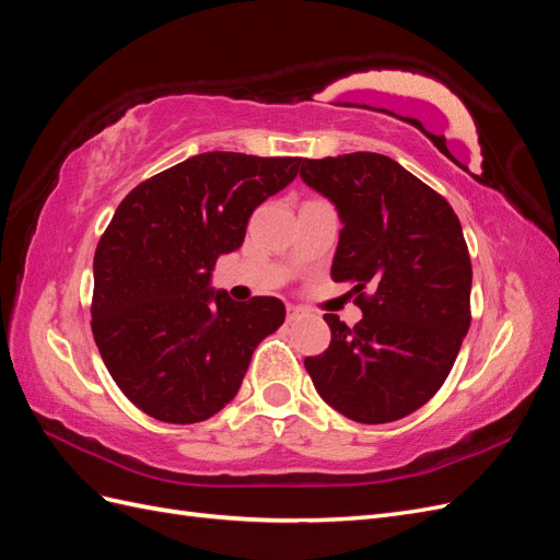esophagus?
<instances>
[{
	"mask_svg": "<svg viewBox=\"0 0 560 560\" xmlns=\"http://www.w3.org/2000/svg\"><path fill=\"white\" fill-rule=\"evenodd\" d=\"M303 317V308L299 306H287V322H296Z\"/></svg>",
	"mask_w": 560,
	"mask_h": 560,
	"instance_id": "esophagus-1",
	"label": "esophagus"
}]
</instances>
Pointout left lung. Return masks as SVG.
<instances>
[{"mask_svg":"<svg viewBox=\"0 0 560 560\" xmlns=\"http://www.w3.org/2000/svg\"><path fill=\"white\" fill-rule=\"evenodd\" d=\"M301 179L334 202L343 229L331 280L354 282L362 308L354 327L327 313L331 343L303 364L338 413L364 425L399 420L444 385L469 329L460 219L428 184L371 151L303 159Z\"/></svg>","mask_w":560,"mask_h":560,"instance_id":"1","label":"left lung"}]
</instances>
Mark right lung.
<instances>
[{
	"label": "right lung",
	"instance_id": "1",
	"mask_svg": "<svg viewBox=\"0 0 560 560\" xmlns=\"http://www.w3.org/2000/svg\"><path fill=\"white\" fill-rule=\"evenodd\" d=\"M301 159L208 151L121 200L93 259V336L112 378L147 416L191 425L238 395L252 352L284 322L276 296L214 290L222 254Z\"/></svg>",
	"mask_w": 560,
	"mask_h": 560
}]
</instances>
